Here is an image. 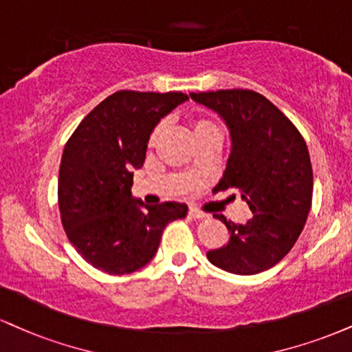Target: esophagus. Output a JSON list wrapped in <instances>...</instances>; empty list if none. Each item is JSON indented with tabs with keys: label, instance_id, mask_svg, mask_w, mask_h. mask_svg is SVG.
Wrapping results in <instances>:
<instances>
[{
	"label": "esophagus",
	"instance_id": "1",
	"mask_svg": "<svg viewBox=\"0 0 352 352\" xmlns=\"http://www.w3.org/2000/svg\"><path fill=\"white\" fill-rule=\"evenodd\" d=\"M188 217H190V218H193V219H203V218L208 217V214L203 213V211H201L200 208H197V206H190V210H188Z\"/></svg>",
	"mask_w": 352,
	"mask_h": 352
}]
</instances>
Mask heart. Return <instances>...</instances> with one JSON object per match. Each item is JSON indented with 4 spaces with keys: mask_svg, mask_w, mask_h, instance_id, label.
Listing matches in <instances>:
<instances>
[{
    "mask_svg": "<svg viewBox=\"0 0 352 352\" xmlns=\"http://www.w3.org/2000/svg\"><path fill=\"white\" fill-rule=\"evenodd\" d=\"M164 128H165V121L160 122L157 128L154 129V133H152V135H151V142L157 141V138L160 135V133H162ZM195 129H218V128H217V126H214L211 121H200V122H198L197 128H195Z\"/></svg>",
    "mask_w": 352,
    "mask_h": 352,
    "instance_id": "b5f03b06",
    "label": "heart"
}]
</instances>
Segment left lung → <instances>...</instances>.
<instances>
[{"label": "left lung", "mask_w": 352, "mask_h": 352, "mask_svg": "<svg viewBox=\"0 0 352 352\" xmlns=\"http://www.w3.org/2000/svg\"><path fill=\"white\" fill-rule=\"evenodd\" d=\"M190 96L217 111L230 128L231 155L214 190H239L252 211L244 224L214 214L226 224L230 241L206 257L231 274L264 272L290 252L310 213L313 170L307 142L257 91L236 88Z\"/></svg>", "instance_id": "left-lung-1"}]
</instances>
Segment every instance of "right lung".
<instances>
[{
  "label": "right lung",
  "instance_id": "right-lung-1",
  "mask_svg": "<svg viewBox=\"0 0 352 352\" xmlns=\"http://www.w3.org/2000/svg\"><path fill=\"white\" fill-rule=\"evenodd\" d=\"M188 100L185 93L121 90L91 109L65 144L58 210L67 238L93 267L111 275L144 267L185 203L144 205L131 195L133 170L146 160L152 131Z\"/></svg>",
  "mask_w": 352,
  "mask_h": 352
}]
</instances>
